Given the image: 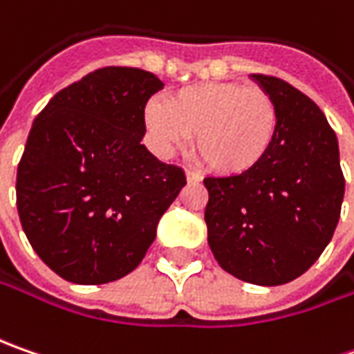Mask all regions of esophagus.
<instances>
[{
    "label": "esophagus",
    "instance_id": "34e87169",
    "mask_svg": "<svg viewBox=\"0 0 354 354\" xmlns=\"http://www.w3.org/2000/svg\"><path fill=\"white\" fill-rule=\"evenodd\" d=\"M185 175H187V181H189V183H201V181H203L201 173H197V171H187Z\"/></svg>",
    "mask_w": 354,
    "mask_h": 354
}]
</instances>
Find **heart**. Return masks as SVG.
<instances>
[{
	"instance_id": "heart-1",
	"label": "heart",
	"mask_w": 354,
	"mask_h": 354,
	"mask_svg": "<svg viewBox=\"0 0 354 354\" xmlns=\"http://www.w3.org/2000/svg\"><path fill=\"white\" fill-rule=\"evenodd\" d=\"M145 128L161 151L195 133V151L211 169L238 175L254 169L270 151L278 110L260 88L236 82H203L145 106Z\"/></svg>"
}]
</instances>
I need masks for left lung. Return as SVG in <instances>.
I'll return each instance as SVG.
<instances>
[{
    "instance_id": "left-lung-1",
    "label": "left lung",
    "mask_w": 354,
    "mask_h": 354,
    "mask_svg": "<svg viewBox=\"0 0 354 354\" xmlns=\"http://www.w3.org/2000/svg\"><path fill=\"white\" fill-rule=\"evenodd\" d=\"M250 78L276 104V138L254 169L205 179V223L223 270L256 286H281L307 272L331 242L345 177L319 106L281 78Z\"/></svg>"
}]
</instances>
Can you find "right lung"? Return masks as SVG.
Listing matches in <instances>:
<instances>
[{
    "instance_id": "add662e5",
    "label": "right lung",
    "mask_w": 354,
    "mask_h": 354,
    "mask_svg": "<svg viewBox=\"0 0 354 354\" xmlns=\"http://www.w3.org/2000/svg\"><path fill=\"white\" fill-rule=\"evenodd\" d=\"M153 73L106 66L57 92L35 118L17 167V211L37 256L61 278H124L156 240L185 173L142 140Z\"/></svg>"
}]
</instances>
